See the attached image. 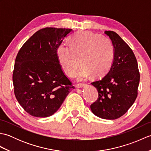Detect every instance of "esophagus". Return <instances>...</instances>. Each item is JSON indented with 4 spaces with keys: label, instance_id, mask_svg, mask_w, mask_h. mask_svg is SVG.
Returning a JSON list of instances; mask_svg holds the SVG:
<instances>
[{
    "label": "esophagus",
    "instance_id": "1",
    "mask_svg": "<svg viewBox=\"0 0 151 151\" xmlns=\"http://www.w3.org/2000/svg\"><path fill=\"white\" fill-rule=\"evenodd\" d=\"M84 86V84H81V85H76V89H80V88H82Z\"/></svg>",
    "mask_w": 151,
    "mask_h": 151
}]
</instances>
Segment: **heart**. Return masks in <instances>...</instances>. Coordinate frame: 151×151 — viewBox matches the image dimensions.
Returning a JSON list of instances; mask_svg holds the SVG:
<instances>
[{
    "instance_id": "heart-1",
    "label": "heart",
    "mask_w": 151,
    "mask_h": 151,
    "mask_svg": "<svg viewBox=\"0 0 151 151\" xmlns=\"http://www.w3.org/2000/svg\"><path fill=\"white\" fill-rule=\"evenodd\" d=\"M56 55L61 68L70 77L76 76L81 66L78 81H83L93 74L102 76L108 72L114 61L115 48L107 37L89 31H80L70 38V45L62 43Z\"/></svg>"
}]
</instances>
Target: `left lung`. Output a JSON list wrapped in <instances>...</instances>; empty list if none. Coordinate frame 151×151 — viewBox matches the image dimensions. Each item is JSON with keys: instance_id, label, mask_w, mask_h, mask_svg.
<instances>
[{"instance_id": "8db88e82", "label": "left lung", "mask_w": 151, "mask_h": 151, "mask_svg": "<svg viewBox=\"0 0 151 151\" xmlns=\"http://www.w3.org/2000/svg\"><path fill=\"white\" fill-rule=\"evenodd\" d=\"M115 48L110 69L91 84L99 99L91 105L93 114L104 119H116L132 106L137 95L139 73L135 55L130 47L113 31H105Z\"/></svg>"}]
</instances>
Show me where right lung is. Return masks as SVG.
<instances>
[{"label": "right lung", "instance_id": "right-lung-1", "mask_svg": "<svg viewBox=\"0 0 151 151\" xmlns=\"http://www.w3.org/2000/svg\"><path fill=\"white\" fill-rule=\"evenodd\" d=\"M73 32L68 28H43L19 51L13 73L14 93L19 104L32 116L52 115L75 88L56 55L58 47Z\"/></svg>", "mask_w": 151, "mask_h": 151}]
</instances>
